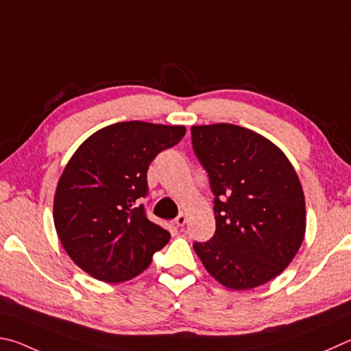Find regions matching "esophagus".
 Listing matches in <instances>:
<instances>
[{"label":"esophagus","instance_id":"34e87169","mask_svg":"<svg viewBox=\"0 0 351 351\" xmlns=\"http://www.w3.org/2000/svg\"><path fill=\"white\" fill-rule=\"evenodd\" d=\"M174 222H176L177 226H179V228H183V226H185V223H186V213L182 211L179 216L174 219Z\"/></svg>","mask_w":351,"mask_h":351}]
</instances>
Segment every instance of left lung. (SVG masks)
I'll return each mask as SVG.
<instances>
[{
	"label": "left lung",
	"instance_id": "1",
	"mask_svg": "<svg viewBox=\"0 0 351 351\" xmlns=\"http://www.w3.org/2000/svg\"><path fill=\"white\" fill-rule=\"evenodd\" d=\"M195 157L208 172L216 232L194 242L206 271L232 290L267 284L290 265L305 234V199L278 146L247 128L193 126Z\"/></svg>",
	"mask_w": 351,
	"mask_h": 351
}]
</instances>
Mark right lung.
<instances>
[{
  "mask_svg": "<svg viewBox=\"0 0 351 351\" xmlns=\"http://www.w3.org/2000/svg\"><path fill=\"white\" fill-rule=\"evenodd\" d=\"M185 126L123 121L83 141L61 174L53 222L61 245L98 280L117 284L151 265L171 234L146 216L147 168L183 138Z\"/></svg>",
  "mask_w": 351,
  "mask_h": 351,
  "instance_id": "right-lung-1",
  "label": "right lung"
}]
</instances>
